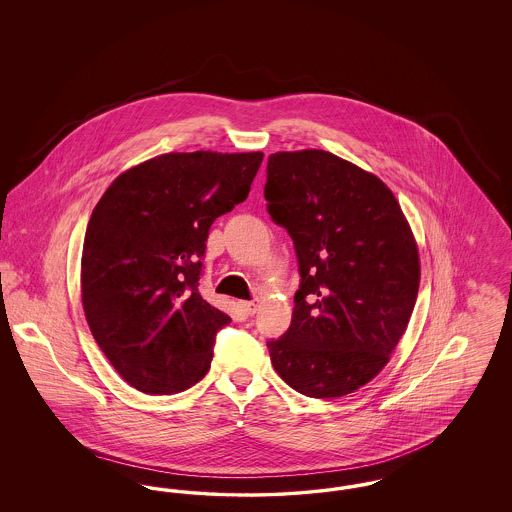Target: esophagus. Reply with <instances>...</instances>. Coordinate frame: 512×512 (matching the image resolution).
Returning a JSON list of instances; mask_svg holds the SVG:
<instances>
[{
    "label": "esophagus",
    "instance_id": "obj_1",
    "mask_svg": "<svg viewBox=\"0 0 512 512\" xmlns=\"http://www.w3.org/2000/svg\"><path fill=\"white\" fill-rule=\"evenodd\" d=\"M257 301H242V309L245 311V315H255L257 313Z\"/></svg>",
    "mask_w": 512,
    "mask_h": 512
}]
</instances>
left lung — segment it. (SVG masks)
Masks as SVG:
<instances>
[{
	"instance_id": "1",
	"label": "left lung",
	"mask_w": 512,
	"mask_h": 512,
	"mask_svg": "<svg viewBox=\"0 0 512 512\" xmlns=\"http://www.w3.org/2000/svg\"><path fill=\"white\" fill-rule=\"evenodd\" d=\"M265 199L301 276L288 332L267 341L272 366L307 397L353 393L390 361L413 313L409 222L378 176L322 149L272 153Z\"/></svg>"
}]
</instances>
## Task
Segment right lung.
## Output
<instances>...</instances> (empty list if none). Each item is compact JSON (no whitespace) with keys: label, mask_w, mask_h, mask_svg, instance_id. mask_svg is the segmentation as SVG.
Instances as JSON below:
<instances>
[{"label":"right lung","mask_w":512,"mask_h":512,"mask_svg":"<svg viewBox=\"0 0 512 512\" xmlns=\"http://www.w3.org/2000/svg\"><path fill=\"white\" fill-rule=\"evenodd\" d=\"M263 153H167L122 172L90 217L82 305L132 388L167 395L209 370L230 317L197 290L209 228L245 201Z\"/></svg>","instance_id":"add662e5"}]
</instances>
